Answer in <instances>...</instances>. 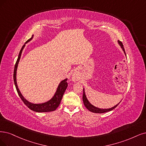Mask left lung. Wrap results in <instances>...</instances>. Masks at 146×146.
<instances>
[{
  "label": "left lung",
  "mask_w": 146,
  "mask_h": 146,
  "mask_svg": "<svg viewBox=\"0 0 146 146\" xmlns=\"http://www.w3.org/2000/svg\"><path fill=\"white\" fill-rule=\"evenodd\" d=\"M118 43H119V44L120 45L121 48L123 49L124 53H125V55H126V52H125V48H124V47H123V45L122 44V42L121 41H118ZM82 99H83V102H84V104L85 106L87 108V109H88L90 111L92 112H94V113H104V112H106L112 111V110H114V108H115L118 105V104L120 103H120L118 104L117 105L114 106V107L111 108H109V109H100V108H98L95 107L94 106H93V105H91L89 101L88 100V99L87 98V97H86V96H85L84 89Z\"/></svg>",
  "instance_id": "8db88e82"
}]
</instances>
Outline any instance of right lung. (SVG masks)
Listing matches in <instances>:
<instances>
[{"label": "right lung", "instance_id": "right-lung-1", "mask_svg": "<svg viewBox=\"0 0 146 146\" xmlns=\"http://www.w3.org/2000/svg\"><path fill=\"white\" fill-rule=\"evenodd\" d=\"M32 38H33V35H32V36L31 38L30 39H29L25 42V44L28 42L30 41L32 39ZM25 46V44H24L23 46V47H21V50L20 51L17 60V61H16L15 64L14 70V76H13L14 81V84L15 86L16 90H17V91L18 93V94L20 96V99L23 102V103L27 106H28L30 110H32L33 111L38 112H51V111H55L58 107L59 104H60L62 98V96L64 95V93H65V91H66V88H67V86H68V83L67 82V79H66L62 80V81L60 82V84H59V85H58V87L57 88V90L56 91L55 95H54L53 98L50 100H48V102H45V103L40 104H32V103H31V102L26 100L23 98L22 94H21L20 91L18 88L17 84V80H16V73H17V66H18V64H19V60H20V57H21V53H22V51H23V49Z\"/></svg>", "mask_w": 146, "mask_h": 146}]
</instances>
